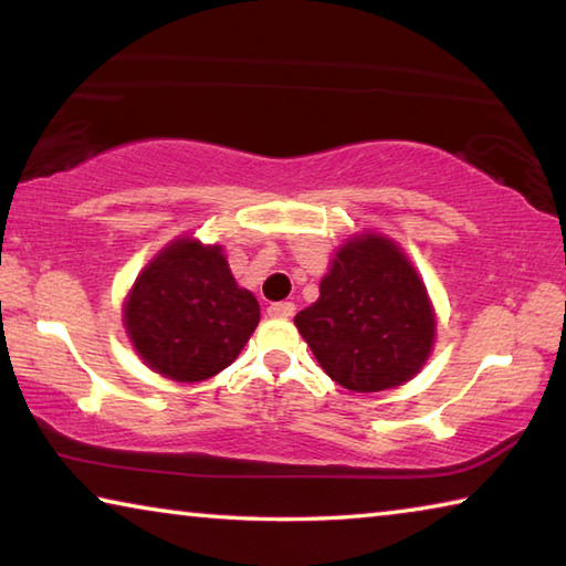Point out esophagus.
Instances as JSON below:
<instances>
[{"label":"esophagus","instance_id":"obj_1","mask_svg":"<svg viewBox=\"0 0 566 566\" xmlns=\"http://www.w3.org/2000/svg\"><path fill=\"white\" fill-rule=\"evenodd\" d=\"M266 314H270V317H274V319H290L294 314V304L292 302H274V304H270Z\"/></svg>","mask_w":566,"mask_h":566}]
</instances>
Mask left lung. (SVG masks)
I'll list each match as a JSON object with an SVG mask.
<instances>
[{
	"label": "left lung",
	"instance_id": "8db88e82",
	"mask_svg": "<svg viewBox=\"0 0 566 566\" xmlns=\"http://www.w3.org/2000/svg\"><path fill=\"white\" fill-rule=\"evenodd\" d=\"M322 369L352 391L399 387L434 344V314L415 266L389 239L344 244L319 300L294 317Z\"/></svg>",
	"mask_w": 566,
	"mask_h": 566
}]
</instances>
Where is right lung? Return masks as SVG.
I'll return each instance as SVG.
<instances>
[{
    "instance_id": "right-lung-1",
    "label": "right lung",
    "mask_w": 566,
    "mask_h": 566,
    "mask_svg": "<svg viewBox=\"0 0 566 566\" xmlns=\"http://www.w3.org/2000/svg\"><path fill=\"white\" fill-rule=\"evenodd\" d=\"M260 322L254 294L239 290L219 247L169 244L145 272L124 324L151 369L175 381H202L237 359Z\"/></svg>"
}]
</instances>
